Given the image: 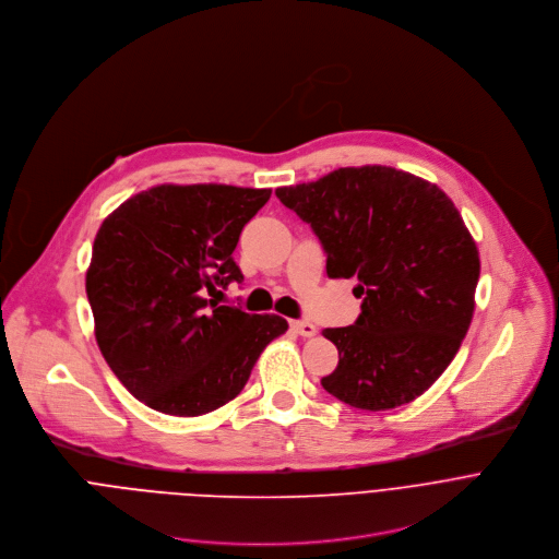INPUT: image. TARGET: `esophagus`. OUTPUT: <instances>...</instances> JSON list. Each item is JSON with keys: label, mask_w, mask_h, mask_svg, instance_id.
I'll list each match as a JSON object with an SVG mask.
<instances>
[{"label": "esophagus", "mask_w": 559, "mask_h": 559, "mask_svg": "<svg viewBox=\"0 0 559 559\" xmlns=\"http://www.w3.org/2000/svg\"><path fill=\"white\" fill-rule=\"evenodd\" d=\"M290 328H293L297 334H301V337H314V334H317V328H314L310 321H299V319H295V321H290Z\"/></svg>", "instance_id": "1"}]
</instances>
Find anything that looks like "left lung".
I'll return each instance as SVG.
<instances>
[{
  "mask_svg": "<svg viewBox=\"0 0 559 559\" xmlns=\"http://www.w3.org/2000/svg\"><path fill=\"white\" fill-rule=\"evenodd\" d=\"M275 195L325 253L328 277H355L361 312L325 328L340 364L321 385L370 412L420 396L456 357L474 317L480 258L436 185L392 167H342Z\"/></svg>",
  "mask_w": 559,
  "mask_h": 559,
  "instance_id": "1",
  "label": "left lung"
}]
</instances>
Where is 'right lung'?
<instances>
[{"instance_id":"add662e5","label":"right lung","mask_w":559,"mask_h":559,"mask_svg":"<svg viewBox=\"0 0 559 559\" xmlns=\"http://www.w3.org/2000/svg\"><path fill=\"white\" fill-rule=\"evenodd\" d=\"M271 189L160 185L126 200L94 238L85 293L100 355L147 407L200 416L236 399L288 330L206 295L242 284L234 260Z\"/></svg>"}]
</instances>
